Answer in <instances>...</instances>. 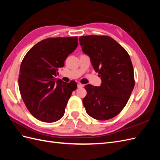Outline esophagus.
I'll return each instance as SVG.
<instances>
[{"label":"esophagus","mask_w":160,"mask_h":160,"mask_svg":"<svg viewBox=\"0 0 160 160\" xmlns=\"http://www.w3.org/2000/svg\"><path fill=\"white\" fill-rule=\"evenodd\" d=\"M83 87H84V85L81 84V83H79L78 85H77V88H83Z\"/></svg>","instance_id":"esophagus-1"}]
</instances>
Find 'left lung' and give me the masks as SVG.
Instances as JSON below:
<instances>
[{
    "label": "left lung",
    "instance_id": "left-lung-1",
    "mask_svg": "<svg viewBox=\"0 0 160 160\" xmlns=\"http://www.w3.org/2000/svg\"><path fill=\"white\" fill-rule=\"evenodd\" d=\"M82 51L88 55L101 77L100 87L87 85L83 99L86 112L98 120H108L118 115L134 88L132 61L123 47L108 36H82Z\"/></svg>",
    "mask_w": 160,
    "mask_h": 160
}]
</instances>
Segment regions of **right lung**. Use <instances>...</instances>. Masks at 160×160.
Returning a JSON list of instances; mask_svg holds the SVG:
<instances>
[{
    "label": "right lung",
    "instance_id": "add662e5",
    "mask_svg": "<svg viewBox=\"0 0 160 160\" xmlns=\"http://www.w3.org/2000/svg\"><path fill=\"white\" fill-rule=\"evenodd\" d=\"M77 37L48 38L33 46L21 62L18 87L29 112L43 122L59 120L76 83L57 79L58 69L78 45Z\"/></svg>",
    "mask_w": 160,
    "mask_h": 160
}]
</instances>
